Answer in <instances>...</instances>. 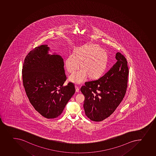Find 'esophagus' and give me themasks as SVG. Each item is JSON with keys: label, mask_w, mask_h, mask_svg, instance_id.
Here are the masks:
<instances>
[{"label": "esophagus", "mask_w": 156, "mask_h": 156, "mask_svg": "<svg viewBox=\"0 0 156 156\" xmlns=\"http://www.w3.org/2000/svg\"><path fill=\"white\" fill-rule=\"evenodd\" d=\"M75 88H76V92H79V87L77 86H76H76H75Z\"/></svg>", "instance_id": "1"}]
</instances>
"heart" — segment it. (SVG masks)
I'll list each match as a JSON object with an SVG mask.
<instances>
[{
	"instance_id": "b5f03b06",
	"label": "heart",
	"mask_w": 156,
	"mask_h": 156,
	"mask_svg": "<svg viewBox=\"0 0 156 156\" xmlns=\"http://www.w3.org/2000/svg\"><path fill=\"white\" fill-rule=\"evenodd\" d=\"M74 54H70L65 59L67 71L73 73L69 80L76 83H82L86 80L88 75L95 79L100 76L105 70L108 56L105 50L96 44L85 45L75 50Z\"/></svg>"
}]
</instances>
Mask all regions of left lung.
Returning <instances> with one entry per match:
<instances>
[{"label":"left lung","instance_id":"obj_1","mask_svg":"<svg viewBox=\"0 0 156 156\" xmlns=\"http://www.w3.org/2000/svg\"><path fill=\"white\" fill-rule=\"evenodd\" d=\"M115 59L117 62L103 76L86 82L80 88L85 97V114L94 122L109 117L125 95L129 74L127 60L119 52L115 55Z\"/></svg>","mask_w":156,"mask_h":156}]
</instances>
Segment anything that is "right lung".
I'll list each match as a JSON object with an SVG mask.
<instances>
[{"instance_id": "add662e5", "label": "right lung", "mask_w": 156, "mask_h": 156, "mask_svg": "<svg viewBox=\"0 0 156 156\" xmlns=\"http://www.w3.org/2000/svg\"><path fill=\"white\" fill-rule=\"evenodd\" d=\"M48 45L31 50L25 59L22 69L23 86L34 109L47 119L57 118L76 92L73 84L66 80L63 59L48 54Z\"/></svg>"}]
</instances>
